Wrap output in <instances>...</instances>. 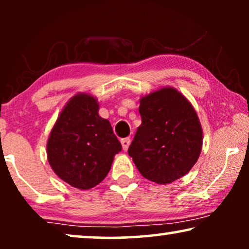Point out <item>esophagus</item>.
<instances>
[{"label":"esophagus","instance_id":"obj_1","mask_svg":"<svg viewBox=\"0 0 249 249\" xmlns=\"http://www.w3.org/2000/svg\"><path fill=\"white\" fill-rule=\"evenodd\" d=\"M130 138H124L121 139V145H122V148H124V151H128L129 148V145H130Z\"/></svg>","mask_w":249,"mask_h":249}]
</instances>
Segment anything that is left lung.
Returning a JSON list of instances; mask_svg holds the SVG:
<instances>
[{
    "mask_svg": "<svg viewBox=\"0 0 249 249\" xmlns=\"http://www.w3.org/2000/svg\"><path fill=\"white\" fill-rule=\"evenodd\" d=\"M142 124L128 154L144 178L173 182L190 171L199 158L203 129L190 102L173 87L141 98Z\"/></svg>",
    "mask_w": 249,
    "mask_h": 249,
    "instance_id": "left-lung-1",
    "label": "left lung"
}]
</instances>
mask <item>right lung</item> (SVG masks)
<instances>
[{
    "instance_id": "right-lung-1",
    "label": "right lung",
    "mask_w": 249,
    "mask_h": 249,
    "mask_svg": "<svg viewBox=\"0 0 249 249\" xmlns=\"http://www.w3.org/2000/svg\"><path fill=\"white\" fill-rule=\"evenodd\" d=\"M96 97L78 93L61 111L47 141V160L55 175L78 189H90L110 171L121 144L110 121L98 114Z\"/></svg>"
}]
</instances>
